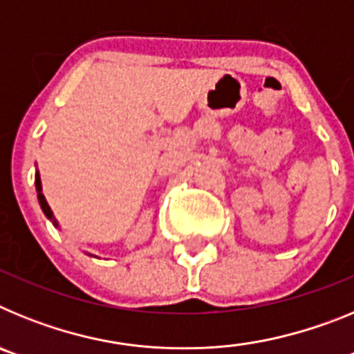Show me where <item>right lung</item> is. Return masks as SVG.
<instances>
[{"mask_svg":"<svg viewBox=\"0 0 354 354\" xmlns=\"http://www.w3.org/2000/svg\"><path fill=\"white\" fill-rule=\"evenodd\" d=\"M35 186H37V196H39L40 207H42L44 214L48 216L49 220H53V212H51V209H49L48 202H46V198H44V195H42V186H40V177H39V174H37V177H35ZM53 221H55V220H53ZM55 223H56V221H55Z\"/></svg>","mask_w":354,"mask_h":354,"instance_id":"right-lung-1","label":"right lung"}]
</instances>
